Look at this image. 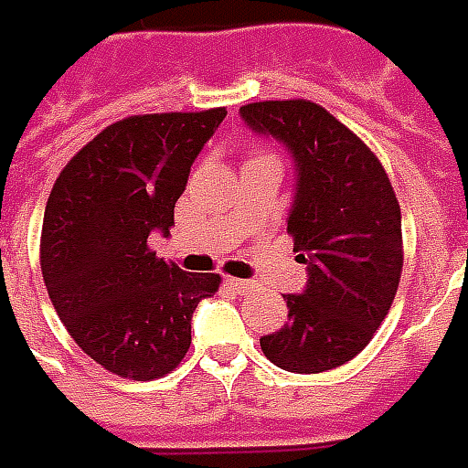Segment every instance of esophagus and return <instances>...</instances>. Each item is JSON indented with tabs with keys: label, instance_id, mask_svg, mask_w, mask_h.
<instances>
[{
	"label": "esophagus",
	"instance_id": "obj_1",
	"mask_svg": "<svg viewBox=\"0 0 468 468\" xmlns=\"http://www.w3.org/2000/svg\"><path fill=\"white\" fill-rule=\"evenodd\" d=\"M227 284L234 290L237 294H244L251 287V282L247 280H237V277H227Z\"/></svg>",
	"mask_w": 468,
	"mask_h": 468
}]
</instances>
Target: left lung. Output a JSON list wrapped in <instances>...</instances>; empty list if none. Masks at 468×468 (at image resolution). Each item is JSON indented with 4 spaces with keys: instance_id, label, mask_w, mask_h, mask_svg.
I'll list each match as a JSON object with an SVG mask.
<instances>
[{
    "instance_id": "1",
    "label": "left lung",
    "mask_w": 468,
    "mask_h": 468,
    "mask_svg": "<svg viewBox=\"0 0 468 468\" xmlns=\"http://www.w3.org/2000/svg\"><path fill=\"white\" fill-rule=\"evenodd\" d=\"M239 115L292 158L287 231L307 264L303 292L284 294L287 324L260 337L261 353L290 373L333 370L370 343L393 304L403 267L399 198L373 151L320 105L251 102Z\"/></svg>"
}]
</instances>
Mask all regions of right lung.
<instances>
[{
    "label": "right lung",
    "mask_w": 468,
    "mask_h": 468,
    "mask_svg": "<svg viewBox=\"0 0 468 468\" xmlns=\"http://www.w3.org/2000/svg\"><path fill=\"white\" fill-rule=\"evenodd\" d=\"M224 118L214 108L112 122L52 186L39 247L45 287L75 343L115 376L174 370L197 304L218 290V274L155 260L148 237L171 234L191 165Z\"/></svg>",
    "instance_id": "add662e5"
}]
</instances>
